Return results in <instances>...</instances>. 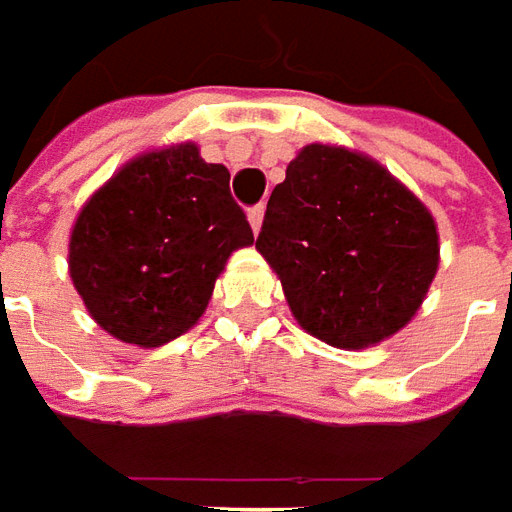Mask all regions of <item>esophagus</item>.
<instances>
[{
    "label": "esophagus",
    "instance_id": "1",
    "mask_svg": "<svg viewBox=\"0 0 512 512\" xmlns=\"http://www.w3.org/2000/svg\"><path fill=\"white\" fill-rule=\"evenodd\" d=\"M262 220H264V206L262 204L253 206V209H248V223H250V228L256 231V234H259V228H262Z\"/></svg>",
    "mask_w": 512,
    "mask_h": 512
}]
</instances>
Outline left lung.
<instances>
[{
	"mask_svg": "<svg viewBox=\"0 0 512 512\" xmlns=\"http://www.w3.org/2000/svg\"><path fill=\"white\" fill-rule=\"evenodd\" d=\"M256 250L303 331L364 350L413 320L441 248L430 209L378 159L311 143L275 184Z\"/></svg>",
	"mask_w": 512,
	"mask_h": 512,
	"instance_id": "obj_1",
	"label": "left lung"
}]
</instances>
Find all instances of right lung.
Returning a JSON list of instances; mask_svg holds the SVG:
<instances>
[{
	"label": "right lung",
	"instance_id": "1",
	"mask_svg": "<svg viewBox=\"0 0 512 512\" xmlns=\"http://www.w3.org/2000/svg\"><path fill=\"white\" fill-rule=\"evenodd\" d=\"M228 179L195 143H176L137 154L90 195L68 273L99 328L151 350L204 317L228 256L253 245Z\"/></svg>",
	"mask_w": 512,
	"mask_h": 512
}]
</instances>
